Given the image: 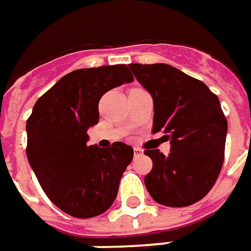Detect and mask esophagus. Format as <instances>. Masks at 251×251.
Instances as JSON below:
<instances>
[{"mask_svg": "<svg viewBox=\"0 0 251 251\" xmlns=\"http://www.w3.org/2000/svg\"><path fill=\"white\" fill-rule=\"evenodd\" d=\"M133 151H134V156H140V155L143 154V150L140 147H134L133 148Z\"/></svg>", "mask_w": 251, "mask_h": 251, "instance_id": "obj_1", "label": "esophagus"}]
</instances>
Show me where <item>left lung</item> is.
<instances>
[{
  "label": "left lung",
  "instance_id": "obj_1",
  "mask_svg": "<svg viewBox=\"0 0 251 251\" xmlns=\"http://www.w3.org/2000/svg\"><path fill=\"white\" fill-rule=\"evenodd\" d=\"M154 100L152 133L170 140V152L146 150L152 170L144 183L155 202L184 207L207 195L226 151V118L219 97L202 81L169 64H129Z\"/></svg>",
  "mask_w": 251,
  "mask_h": 251
}]
</instances>
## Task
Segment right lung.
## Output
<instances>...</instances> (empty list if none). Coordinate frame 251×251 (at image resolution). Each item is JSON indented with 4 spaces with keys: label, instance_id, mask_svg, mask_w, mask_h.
<instances>
[{
    "label": "right lung",
    "instance_id": "obj_1",
    "mask_svg": "<svg viewBox=\"0 0 251 251\" xmlns=\"http://www.w3.org/2000/svg\"><path fill=\"white\" fill-rule=\"evenodd\" d=\"M132 81L126 64L79 68L44 93L27 119L30 166L47 197L73 217H96L117 198L133 148L121 141L110 148L86 146V132L99 122L104 93Z\"/></svg>",
    "mask_w": 251,
    "mask_h": 251
}]
</instances>
